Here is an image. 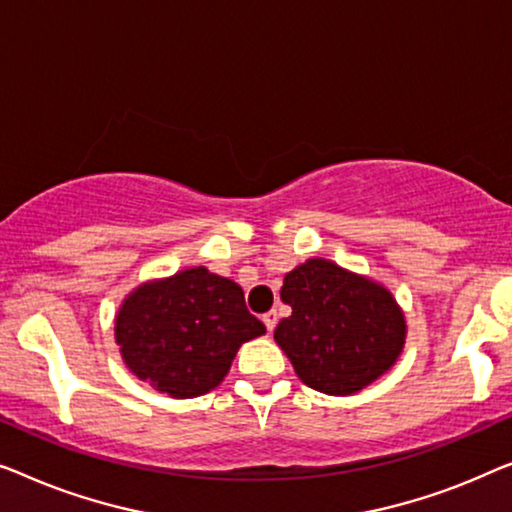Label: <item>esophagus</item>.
Listing matches in <instances>:
<instances>
[{
  "label": "esophagus",
  "instance_id": "34e87169",
  "mask_svg": "<svg viewBox=\"0 0 512 512\" xmlns=\"http://www.w3.org/2000/svg\"><path fill=\"white\" fill-rule=\"evenodd\" d=\"M262 322L266 325V329L273 331V329H276V322H278V313H276V311L264 313V315H262Z\"/></svg>",
  "mask_w": 512,
  "mask_h": 512
}]
</instances>
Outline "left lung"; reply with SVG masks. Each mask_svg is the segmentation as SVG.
<instances>
[{"label":"left lung","instance_id":"8db88e82","mask_svg":"<svg viewBox=\"0 0 512 512\" xmlns=\"http://www.w3.org/2000/svg\"><path fill=\"white\" fill-rule=\"evenodd\" d=\"M292 306L273 338L299 380L331 397H350L397 364L406 345V315L383 283L325 257L306 259L283 280Z\"/></svg>","mask_w":512,"mask_h":512}]
</instances>
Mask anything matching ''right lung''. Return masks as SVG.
Segmentation results:
<instances>
[{
  "label": "right lung",
  "mask_w": 512,
  "mask_h": 512,
  "mask_svg": "<svg viewBox=\"0 0 512 512\" xmlns=\"http://www.w3.org/2000/svg\"><path fill=\"white\" fill-rule=\"evenodd\" d=\"M262 334L266 327L246 308L241 285L206 266L146 280L115 313L122 362L171 399L215 390L241 345Z\"/></svg>",
  "instance_id": "add662e5"
}]
</instances>
